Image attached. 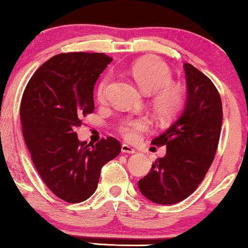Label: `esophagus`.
<instances>
[{
    "instance_id": "34e87169",
    "label": "esophagus",
    "mask_w": 248,
    "mask_h": 248,
    "mask_svg": "<svg viewBox=\"0 0 248 248\" xmlns=\"http://www.w3.org/2000/svg\"><path fill=\"white\" fill-rule=\"evenodd\" d=\"M121 152L124 154H134V153H135V149H134V148H132L130 146H128V144L124 143L121 146Z\"/></svg>"
}]
</instances>
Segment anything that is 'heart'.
I'll use <instances>...</instances> for the list:
<instances>
[{"label":"heart","instance_id":"b5f03b06","mask_svg":"<svg viewBox=\"0 0 248 248\" xmlns=\"http://www.w3.org/2000/svg\"><path fill=\"white\" fill-rule=\"evenodd\" d=\"M134 80L146 93H153L152 106L156 115L162 120H169L181 112L186 100V91L181 84L172 81L171 70L164 62L156 58H143L134 62L130 67ZM110 77L106 75L96 88L99 102L106 100L107 87ZM152 127L148 116H130L119 122L118 132L127 141L135 142Z\"/></svg>","mask_w":248,"mask_h":248}]
</instances>
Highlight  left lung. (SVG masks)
I'll use <instances>...</instances> for the list:
<instances>
[{"mask_svg":"<svg viewBox=\"0 0 248 248\" xmlns=\"http://www.w3.org/2000/svg\"><path fill=\"white\" fill-rule=\"evenodd\" d=\"M187 100L171 127L154 139V146H166L167 154L153 163L139 181L144 197L169 205L189 197L205 177L220 138L223 106L218 90L201 71L184 64Z\"/></svg>","mask_w":248,"mask_h":248,"instance_id":"8db88e82","label":"left lung"}]
</instances>
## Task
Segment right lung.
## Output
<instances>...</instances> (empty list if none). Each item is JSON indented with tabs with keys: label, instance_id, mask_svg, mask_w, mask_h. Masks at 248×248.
Instances as JSON below:
<instances>
[{
	"label": "right lung",
	"instance_id": "add662e5",
	"mask_svg": "<svg viewBox=\"0 0 248 248\" xmlns=\"http://www.w3.org/2000/svg\"><path fill=\"white\" fill-rule=\"evenodd\" d=\"M112 61L105 53H59L33 73L22 96V132L33 166L51 191L67 203L90 198L101 168L121 152L114 138L87 144L76 132L94 110L93 88Z\"/></svg>",
	"mask_w": 248,
	"mask_h": 248
}]
</instances>
